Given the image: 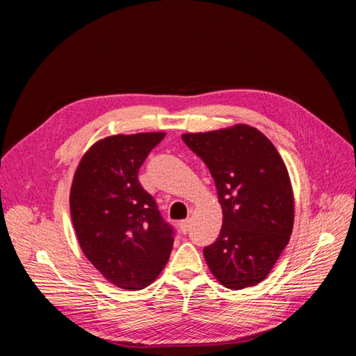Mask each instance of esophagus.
Segmentation results:
<instances>
[{
  "mask_svg": "<svg viewBox=\"0 0 356 356\" xmlns=\"http://www.w3.org/2000/svg\"><path fill=\"white\" fill-rule=\"evenodd\" d=\"M178 227H179L181 233H184V234H186V233L188 232V229H190V220H182V221H179Z\"/></svg>",
  "mask_w": 356,
  "mask_h": 356,
  "instance_id": "1",
  "label": "esophagus"
}]
</instances>
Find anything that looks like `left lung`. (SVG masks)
<instances>
[{
    "mask_svg": "<svg viewBox=\"0 0 356 356\" xmlns=\"http://www.w3.org/2000/svg\"><path fill=\"white\" fill-rule=\"evenodd\" d=\"M182 141L208 166L222 208V227L203 248L212 275L225 288L260 284L289 242L294 197L284 160L255 127L236 124Z\"/></svg>",
    "mask_w": 356,
    "mask_h": 356,
    "instance_id": "8db88e82",
    "label": "left lung"
}]
</instances>
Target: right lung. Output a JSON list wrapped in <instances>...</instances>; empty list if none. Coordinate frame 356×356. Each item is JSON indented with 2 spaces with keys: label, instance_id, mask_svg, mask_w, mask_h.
<instances>
[{
  "label": "right lung",
  "instance_id": "1",
  "mask_svg": "<svg viewBox=\"0 0 356 356\" xmlns=\"http://www.w3.org/2000/svg\"><path fill=\"white\" fill-rule=\"evenodd\" d=\"M165 134L114 135L96 143L75 170L70 208L84 255L123 289H143L163 270L175 232L138 179Z\"/></svg>",
  "mask_w": 356,
  "mask_h": 356
}]
</instances>
